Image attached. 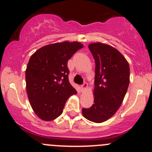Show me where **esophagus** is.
<instances>
[{
  "mask_svg": "<svg viewBox=\"0 0 152 152\" xmlns=\"http://www.w3.org/2000/svg\"><path fill=\"white\" fill-rule=\"evenodd\" d=\"M87 86H88V84H87V83H86V82H84L81 86V88L82 90H84L85 88H87Z\"/></svg>",
  "mask_w": 152,
  "mask_h": 152,
  "instance_id": "esophagus-1",
  "label": "esophagus"
}]
</instances>
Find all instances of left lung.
Wrapping results in <instances>:
<instances>
[{
	"mask_svg": "<svg viewBox=\"0 0 152 152\" xmlns=\"http://www.w3.org/2000/svg\"><path fill=\"white\" fill-rule=\"evenodd\" d=\"M95 60L94 104L83 108V116L96 123L111 118L121 105L129 84V66L114 47L101 43L88 45Z\"/></svg>",
	"mask_w": 152,
	"mask_h": 152,
	"instance_id": "1",
	"label": "left lung"
}]
</instances>
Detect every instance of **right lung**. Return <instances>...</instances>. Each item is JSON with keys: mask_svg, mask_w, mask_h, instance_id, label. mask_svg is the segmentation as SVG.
Masks as SVG:
<instances>
[{"mask_svg": "<svg viewBox=\"0 0 152 152\" xmlns=\"http://www.w3.org/2000/svg\"><path fill=\"white\" fill-rule=\"evenodd\" d=\"M83 48L78 42L53 43L31 56L26 71V91L36 114L52 121L62 114L67 99L77 93L69 81L68 61Z\"/></svg>", "mask_w": 152, "mask_h": 152, "instance_id": "right-lung-1", "label": "right lung"}]
</instances>
